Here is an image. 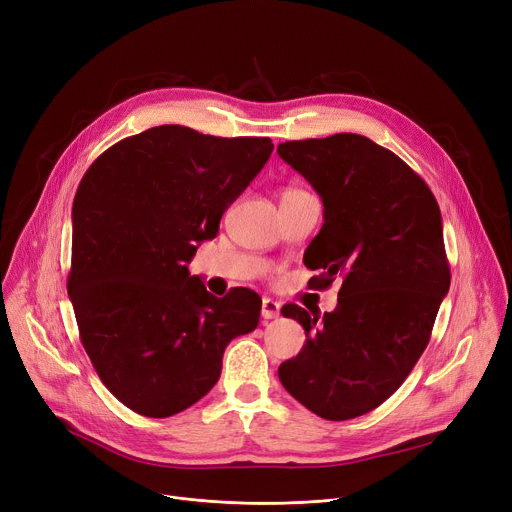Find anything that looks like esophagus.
I'll list each match as a JSON object with an SVG mask.
<instances>
[{
    "label": "esophagus",
    "mask_w": 512,
    "mask_h": 512,
    "mask_svg": "<svg viewBox=\"0 0 512 512\" xmlns=\"http://www.w3.org/2000/svg\"><path fill=\"white\" fill-rule=\"evenodd\" d=\"M280 308H282L280 302H275L271 298H263V302H261V316L267 318V320L277 318V316H280Z\"/></svg>",
    "instance_id": "34e87169"
}]
</instances>
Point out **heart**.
<instances>
[{
  "label": "heart",
  "instance_id": "1",
  "mask_svg": "<svg viewBox=\"0 0 512 512\" xmlns=\"http://www.w3.org/2000/svg\"><path fill=\"white\" fill-rule=\"evenodd\" d=\"M298 192H304V190H298V188H284L282 194H280V198H284V196H294V194H298Z\"/></svg>",
  "mask_w": 512,
  "mask_h": 512
}]
</instances>
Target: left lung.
<instances>
[{
	"instance_id": "1",
	"label": "left lung",
	"mask_w": 512,
	"mask_h": 512,
	"mask_svg": "<svg viewBox=\"0 0 512 512\" xmlns=\"http://www.w3.org/2000/svg\"><path fill=\"white\" fill-rule=\"evenodd\" d=\"M277 153L324 204L304 253L320 271L314 288L343 282L333 312L282 308L306 343L277 376L314 414L347 421L386 402L429 345L451 282L441 210L425 179L367 136L288 141Z\"/></svg>"
}]
</instances>
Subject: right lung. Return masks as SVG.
I'll return each instance as SVG.
<instances>
[{
	"label": "right lung",
	"instance_id": "add662e5",
	"mask_svg": "<svg viewBox=\"0 0 512 512\" xmlns=\"http://www.w3.org/2000/svg\"><path fill=\"white\" fill-rule=\"evenodd\" d=\"M271 151L267 136L163 124L85 171L67 292L91 365L130 410L165 418L190 408L218 382L226 345L255 331L261 298L247 288L216 298L188 263Z\"/></svg>",
	"mask_w": 512,
	"mask_h": 512
}]
</instances>
